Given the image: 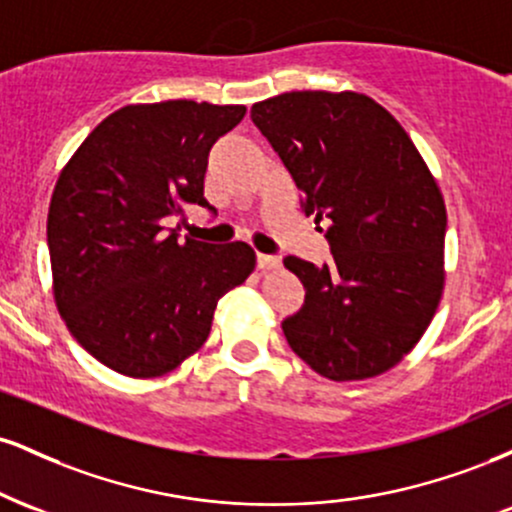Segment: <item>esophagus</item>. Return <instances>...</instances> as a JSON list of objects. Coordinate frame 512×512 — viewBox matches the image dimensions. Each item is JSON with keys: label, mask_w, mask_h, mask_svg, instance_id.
<instances>
[{"label": "esophagus", "mask_w": 512, "mask_h": 512, "mask_svg": "<svg viewBox=\"0 0 512 512\" xmlns=\"http://www.w3.org/2000/svg\"><path fill=\"white\" fill-rule=\"evenodd\" d=\"M281 260L276 255H264V252H257V267L260 269H276Z\"/></svg>", "instance_id": "esophagus-1"}]
</instances>
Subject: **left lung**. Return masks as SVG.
<instances>
[{"label":"left lung","mask_w":512,"mask_h":512,"mask_svg":"<svg viewBox=\"0 0 512 512\" xmlns=\"http://www.w3.org/2000/svg\"><path fill=\"white\" fill-rule=\"evenodd\" d=\"M252 122L325 221L332 262L284 260L305 301L281 322L315 373H385L426 332L443 293L445 216L431 170L383 105L361 93L291 91L255 103Z\"/></svg>","instance_id":"8db88e82"}]
</instances>
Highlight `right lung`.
Here are the masks:
<instances>
[{"instance_id": "add662e5", "label": "right lung", "mask_w": 512, "mask_h": 512, "mask_svg": "<svg viewBox=\"0 0 512 512\" xmlns=\"http://www.w3.org/2000/svg\"><path fill=\"white\" fill-rule=\"evenodd\" d=\"M243 105H127L93 129L62 170L48 214L55 301L103 366L154 378L207 342L216 303L248 279V243H178L170 216L204 199L207 158Z\"/></svg>"}]
</instances>
